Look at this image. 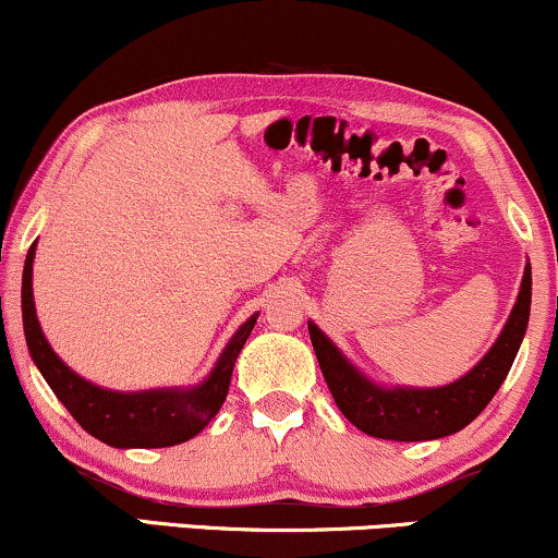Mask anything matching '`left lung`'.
<instances>
[{
  "mask_svg": "<svg viewBox=\"0 0 558 558\" xmlns=\"http://www.w3.org/2000/svg\"><path fill=\"white\" fill-rule=\"evenodd\" d=\"M531 264L522 271V284L514 307L492 349L463 377L437 388H409V385H380L354 367L326 333L307 320V331L341 414L364 435L396 439V442H424L439 439L469 426L489 405L499 385L510 373L514 356L531 318Z\"/></svg>",
  "mask_w": 558,
  "mask_h": 558,
  "instance_id": "1",
  "label": "left lung"
}]
</instances>
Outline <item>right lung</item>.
Returning <instances> with one entry per match:
<instances>
[{
	"label": "right lung",
	"instance_id": "obj_1",
	"mask_svg": "<svg viewBox=\"0 0 558 558\" xmlns=\"http://www.w3.org/2000/svg\"><path fill=\"white\" fill-rule=\"evenodd\" d=\"M38 243V240H36ZM36 243L31 245L23 268V328L27 352L44 375L48 388L57 393L66 411L77 418L82 429L89 432L100 442L121 447H170L196 437L217 411L222 409L227 390H230L232 367H235L240 349L245 347L247 336L256 326V315H251L243 326L232 333L227 347L211 373L198 385L189 388H153V390H108L85 380L66 367L64 360L53 352L46 341L33 302V258Z\"/></svg>",
	"mask_w": 558,
	"mask_h": 558
}]
</instances>
